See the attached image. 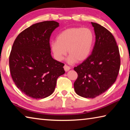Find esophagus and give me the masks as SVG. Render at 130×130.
I'll list each match as a JSON object with an SVG mask.
<instances>
[{"mask_svg":"<svg viewBox=\"0 0 130 130\" xmlns=\"http://www.w3.org/2000/svg\"><path fill=\"white\" fill-rule=\"evenodd\" d=\"M64 70L66 71H68L70 70V67L69 66H68L67 65L65 64L64 66Z\"/></svg>","mask_w":130,"mask_h":130,"instance_id":"obj_1","label":"esophagus"}]
</instances>
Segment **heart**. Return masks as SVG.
Listing matches in <instances>:
<instances>
[{
	"instance_id": "1",
	"label": "heart",
	"mask_w": 130,
	"mask_h": 130,
	"mask_svg": "<svg viewBox=\"0 0 130 130\" xmlns=\"http://www.w3.org/2000/svg\"><path fill=\"white\" fill-rule=\"evenodd\" d=\"M95 35L87 28L73 27L61 31L50 47L56 60L62 61L67 55L69 63L84 61L90 55L95 43Z\"/></svg>"
}]
</instances>
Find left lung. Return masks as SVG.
I'll use <instances>...</instances> for the list:
<instances>
[{
  "label": "left lung",
  "mask_w": 130,
  "mask_h": 130,
  "mask_svg": "<svg viewBox=\"0 0 130 130\" xmlns=\"http://www.w3.org/2000/svg\"><path fill=\"white\" fill-rule=\"evenodd\" d=\"M91 24L96 36L92 54L74 68L78 74L74 90L86 98H94L106 91L116 80L120 67L119 47L113 35L103 26Z\"/></svg>",
  "instance_id": "8db88e82"
}]
</instances>
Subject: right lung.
<instances>
[{"label": "right lung", "mask_w": 130, "mask_h": 130, "mask_svg": "<svg viewBox=\"0 0 130 130\" xmlns=\"http://www.w3.org/2000/svg\"><path fill=\"white\" fill-rule=\"evenodd\" d=\"M59 26L55 21L36 23L22 31L13 43L9 56L11 77L18 88L32 98L52 94L57 78L65 73L64 64L51 54L50 37Z\"/></svg>", "instance_id": "add662e5"}]
</instances>
